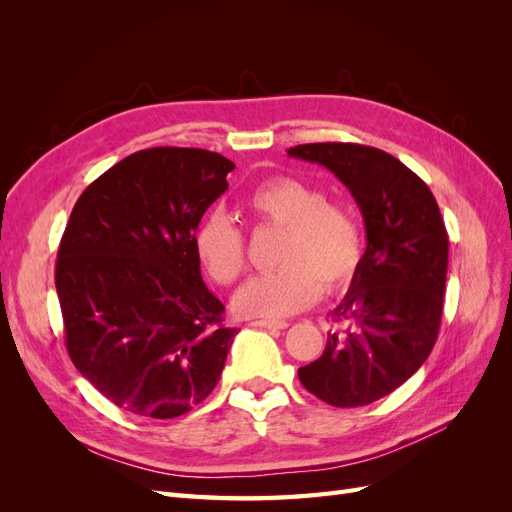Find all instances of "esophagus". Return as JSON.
Wrapping results in <instances>:
<instances>
[{
  "label": "esophagus",
  "instance_id": "1",
  "mask_svg": "<svg viewBox=\"0 0 512 512\" xmlns=\"http://www.w3.org/2000/svg\"><path fill=\"white\" fill-rule=\"evenodd\" d=\"M256 327L267 329V331H284L288 329V322H277V320H256Z\"/></svg>",
  "mask_w": 512,
  "mask_h": 512
}]
</instances>
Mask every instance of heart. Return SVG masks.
Masks as SVG:
<instances>
[{
    "instance_id": "1",
    "label": "heart",
    "mask_w": 512,
    "mask_h": 512,
    "mask_svg": "<svg viewBox=\"0 0 512 512\" xmlns=\"http://www.w3.org/2000/svg\"><path fill=\"white\" fill-rule=\"evenodd\" d=\"M258 222L286 228L275 273L243 284L232 309L243 318H286L314 305L322 286L346 288L363 260V228L356 213L327 200L318 185L299 177H271L247 196ZM200 265L218 284L235 282L245 267V237L226 213H207L194 232Z\"/></svg>"
}]
</instances>
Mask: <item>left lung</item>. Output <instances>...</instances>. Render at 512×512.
<instances>
[{
  "label": "left lung",
  "instance_id": "obj_1",
  "mask_svg": "<svg viewBox=\"0 0 512 512\" xmlns=\"http://www.w3.org/2000/svg\"><path fill=\"white\" fill-rule=\"evenodd\" d=\"M288 156L320 164L346 185L367 237L361 267L333 309L342 327L299 380L337 408L374 404L418 371L438 339L448 267L438 203L423 179L374 147L312 143Z\"/></svg>",
  "mask_w": 512,
  "mask_h": 512
}]
</instances>
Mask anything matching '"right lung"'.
<instances>
[{
    "label": "right lung",
    "instance_id": "add662e5",
    "mask_svg": "<svg viewBox=\"0 0 512 512\" xmlns=\"http://www.w3.org/2000/svg\"><path fill=\"white\" fill-rule=\"evenodd\" d=\"M232 168L205 149L136 151L70 213L55 267L68 354L121 410L175 418L220 380L237 329L203 282L194 232Z\"/></svg>",
    "mask_w": 512,
    "mask_h": 512
}]
</instances>
